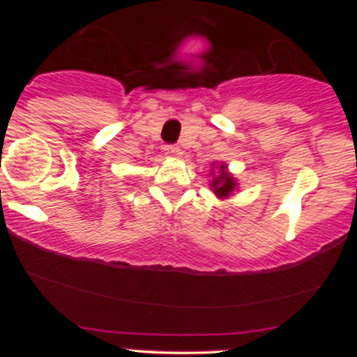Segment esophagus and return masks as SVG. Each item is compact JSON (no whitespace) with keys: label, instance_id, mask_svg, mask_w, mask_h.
<instances>
[{"label":"esophagus","instance_id":"34e87169","mask_svg":"<svg viewBox=\"0 0 357 357\" xmlns=\"http://www.w3.org/2000/svg\"><path fill=\"white\" fill-rule=\"evenodd\" d=\"M165 154L166 158H179V154H181V151H179V147L176 146H166L165 147Z\"/></svg>","mask_w":357,"mask_h":357}]
</instances>
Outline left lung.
<instances>
[{"instance_id":"8db88e82","label":"left lung","mask_w":357,"mask_h":357,"mask_svg":"<svg viewBox=\"0 0 357 357\" xmlns=\"http://www.w3.org/2000/svg\"><path fill=\"white\" fill-rule=\"evenodd\" d=\"M215 173H211V176ZM213 192H215L218 198H228L236 188V179L227 171V165H220L218 171H216L215 178L211 181Z\"/></svg>"}]
</instances>
